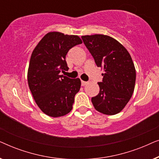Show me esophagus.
Here are the masks:
<instances>
[{
    "instance_id": "1",
    "label": "esophagus",
    "mask_w": 159,
    "mask_h": 159,
    "mask_svg": "<svg viewBox=\"0 0 159 159\" xmlns=\"http://www.w3.org/2000/svg\"><path fill=\"white\" fill-rule=\"evenodd\" d=\"M81 84H82V86H84V85H86L87 84H88V82H85V81H81Z\"/></svg>"
}]
</instances>
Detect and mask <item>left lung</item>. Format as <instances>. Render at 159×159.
<instances>
[{
	"mask_svg": "<svg viewBox=\"0 0 159 159\" xmlns=\"http://www.w3.org/2000/svg\"><path fill=\"white\" fill-rule=\"evenodd\" d=\"M98 67L105 73L98 82L100 91L91 101L98 111L106 115L118 114L133 94L136 71L127 49L115 39L104 34L82 36Z\"/></svg>",
	"mask_w": 159,
	"mask_h": 159,
	"instance_id": "obj_1",
	"label": "left lung"
}]
</instances>
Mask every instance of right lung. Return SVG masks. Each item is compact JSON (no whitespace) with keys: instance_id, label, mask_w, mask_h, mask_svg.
I'll return each mask as SVG.
<instances>
[{"instance_id":"add662e5","label":"right lung","mask_w":159,"mask_h":159,"mask_svg":"<svg viewBox=\"0 0 159 159\" xmlns=\"http://www.w3.org/2000/svg\"><path fill=\"white\" fill-rule=\"evenodd\" d=\"M82 42L77 35L49 32L32 52L28 69L30 90L41 111L48 116H64L72 109L81 81L61 75L67 71L68 51Z\"/></svg>"}]
</instances>
